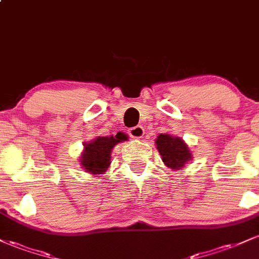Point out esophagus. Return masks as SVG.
<instances>
[{
  "label": "esophagus",
  "mask_w": 259,
  "mask_h": 259,
  "mask_svg": "<svg viewBox=\"0 0 259 259\" xmlns=\"http://www.w3.org/2000/svg\"><path fill=\"white\" fill-rule=\"evenodd\" d=\"M127 133H129V135L132 136L133 139H141L142 136H144L145 130L141 125H138V126L132 127V129H129V132Z\"/></svg>",
  "instance_id": "34e87169"
}]
</instances>
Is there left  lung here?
Listing matches in <instances>:
<instances>
[{"mask_svg":"<svg viewBox=\"0 0 259 259\" xmlns=\"http://www.w3.org/2000/svg\"><path fill=\"white\" fill-rule=\"evenodd\" d=\"M154 141L163 163L171 170L184 169L187 163L194 158L189 145L179 136L167 133L159 134Z\"/></svg>","mask_w":259,"mask_h":259,"instance_id":"1","label":"left lung"}]
</instances>
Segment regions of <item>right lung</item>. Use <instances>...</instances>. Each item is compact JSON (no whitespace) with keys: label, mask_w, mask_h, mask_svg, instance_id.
<instances>
[{"label":"right lung","mask_w":259,"mask_h":259,"mask_svg":"<svg viewBox=\"0 0 259 259\" xmlns=\"http://www.w3.org/2000/svg\"><path fill=\"white\" fill-rule=\"evenodd\" d=\"M126 140V134L118 133L115 136H97L90 142H84V150L79 159L80 167L89 174H105L111 165L112 150L115 145Z\"/></svg>","instance_id":"1"}]
</instances>
